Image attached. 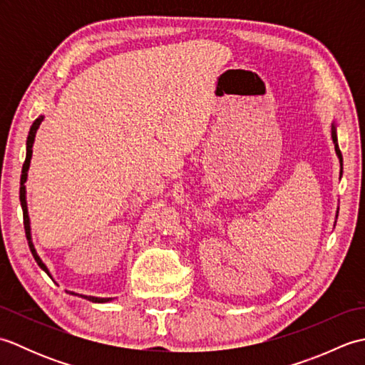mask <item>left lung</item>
<instances>
[{"label":"left lung","instance_id":"left-lung-1","mask_svg":"<svg viewBox=\"0 0 365 365\" xmlns=\"http://www.w3.org/2000/svg\"><path fill=\"white\" fill-rule=\"evenodd\" d=\"M337 120L334 119L332 120V123H331V138H332V143H334V150H336V155H337V158H339V163H340V177H342V173H344V158H342V152H340V149H339V141H337ZM337 216H339V208H337V212H336V220H337ZM334 226H336V221H334Z\"/></svg>","mask_w":365,"mask_h":365}]
</instances>
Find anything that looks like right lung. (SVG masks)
I'll return each instance as SVG.
<instances>
[{
    "label": "right lung",
    "mask_w": 365,
    "mask_h": 365,
    "mask_svg": "<svg viewBox=\"0 0 365 365\" xmlns=\"http://www.w3.org/2000/svg\"><path fill=\"white\" fill-rule=\"evenodd\" d=\"M43 120V115H38V118L33 122V125L29 128V133H28V139H26V158H25V165H23L21 169V178H20V204H21V210H23V224H25V232H26V240H28V245H29V250L31 254H33L34 260L37 262V265L41 267L46 274L51 277L50 269L46 268L45 263L42 262V259L38 257V254L34 247L33 243V237H31V221H29V215H28V202H26V180H28V170H29V165H31V157H33V145H34V139H36V133L38 127H41V123ZM53 279V277H51ZM67 293L75 294V297H80L84 298L88 301L92 302H110L114 298H100V297H91V294H83V293H76V292H71V290H66Z\"/></svg>",
    "instance_id": "obj_1"
}]
</instances>
